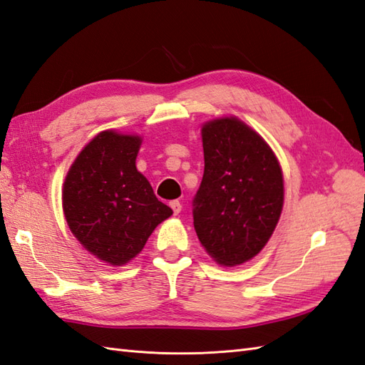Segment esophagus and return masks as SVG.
Returning <instances> with one entry per match:
<instances>
[{
	"mask_svg": "<svg viewBox=\"0 0 365 365\" xmlns=\"http://www.w3.org/2000/svg\"><path fill=\"white\" fill-rule=\"evenodd\" d=\"M170 207H172L175 215H178V213H180L181 209H182V204L178 201V200H173V201H170Z\"/></svg>",
	"mask_w": 365,
	"mask_h": 365,
	"instance_id": "1",
	"label": "esophagus"
}]
</instances>
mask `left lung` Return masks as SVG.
I'll return each mask as SVG.
<instances>
[{
  "label": "left lung",
  "instance_id": "8db88e82",
  "mask_svg": "<svg viewBox=\"0 0 365 365\" xmlns=\"http://www.w3.org/2000/svg\"><path fill=\"white\" fill-rule=\"evenodd\" d=\"M204 175L193 197V226L213 260L242 264L268 243L283 206L277 158L235 118L202 127Z\"/></svg>",
  "mask_w": 365,
  "mask_h": 365
}]
</instances>
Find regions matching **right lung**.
<instances>
[{"label":"right lung","instance_id":"obj_1","mask_svg":"<svg viewBox=\"0 0 365 365\" xmlns=\"http://www.w3.org/2000/svg\"><path fill=\"white\" fill-rule=\"evenodd\" d=\"M139 136L102 131L71 165L63 210L71 232L86 251L110 264H125L173 210L159 201L138 172Z\"/></svg>","mask_w":365,"mask_h":365}]
</instances>
